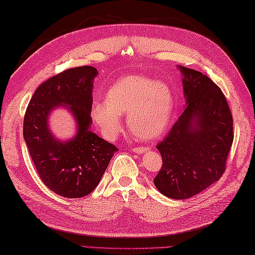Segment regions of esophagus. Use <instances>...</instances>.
Returning <instances> with one entry per match:
<instances>
[{"mask_svg": "<svg viewBox=\"0 0 255 255\" xmlns=\"http://www.w3.org/2000/svg\"><path fill=\"white\" fill-rule=\"evenodd\" d=\"M147 151L146 147H134L133 148V152L134 153H137V154H143V153H145Z\"/></svg>", "mask_w": 255, "mask_h": 255, "instance_id": "esophagus-1", "label": "esophagus"}]
</instances>
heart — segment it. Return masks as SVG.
<instances>
[{
    "instance_id": "b5f03b06",
    "label": "heart",
    "mask_w": 255,
    "mask_h": 255,
    "mask_svg": "<svg viewBox=\"0 0 255 255\" xmlns=\"http://www.w3.org/2000/svg\"><path fill=\"white\" fill-rule=\"evenodd\" d=\"M174 97L169 84L143 75H128L114 83L104 102L91 109V118L107 140L122 129L121 115H127L129 131L140 140H154L171 121Z\"/></svg>"
}]
</instances>
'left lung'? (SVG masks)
<instances>
[{
    "instance_id": "8db88e82",
    "label": "left lung",
    "mask_w": 255,
    "mask_h": 255,
    "mask_svg": "<svg viewBox=\"0 0 255 255\" xmlns=\"http://www.w3.org/2000/svg\"><path fill=\"white\" fill-rule=\"evenodd\" d=\"M184 112L157 144L163 165L154 185L166 198L189 199L217 182L233 142L232 114L219 86L201 72L179 65Z\"/></svg>"
}]
</instances>
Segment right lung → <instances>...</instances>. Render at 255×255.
<instances>
[{"label": "right lung", "instance_id": "right-lung-1", "mask_svg": "<svg viewBox=\"0 0 255 255\" xmlns=\"http://www.w3.org/2000/svg\"><path fill=\"white\" fill-rule=\"evenodd\" d=\"M98 70L93 66L69 69L45 81L35 90L23 123V137L41 180L64 198L90 194L102 179L117 146L92 129V91ZM64 107L76 122L75 135L56 138L49 128L55 108Z\"/></svg>", "mask_w": 255, "mask_h": 255}]
</instances>
